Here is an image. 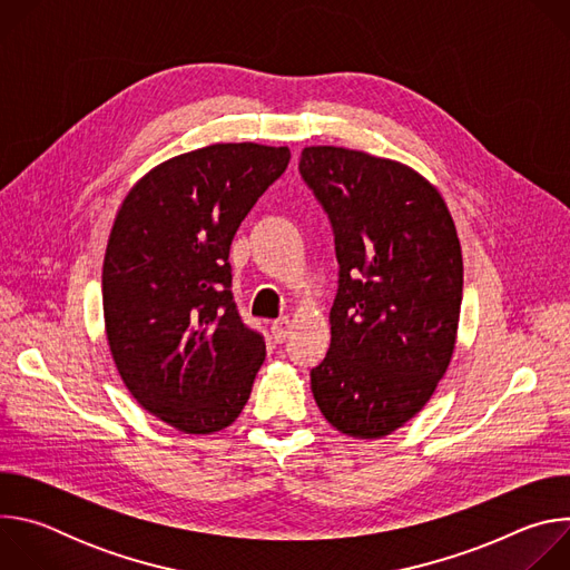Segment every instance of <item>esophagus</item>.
Listing matches in <instances>:
<instances>
[{
	"label": "esophagus",
	"instance_id": "1",
	"mask_svg": "<svg viewBox=\"0 0 570 570\" xmlns=\"http://www.w3.org/2000/svg\"><path fill=\"white\" fill-rule=\"evenodd\" d=\"M271 332H273L275 343H284V341L288 338V332H291V320H288V317H279V320H275V322H273V327H271Z\"/></svg>",
	"mask_w": 570,
	"mask_h": 570
}]
</instances>
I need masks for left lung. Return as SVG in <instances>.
<instances>
[{
	"instance_id": "1",
	"label": "left lung",
	"mask_w": 570,
	"mask_h": 570,
	"mask_svg": "<svg viewBox=\"0 0 570 570\" xmlns=\"http://www.w3.org/2000/svg\"><path fill=\"white\" fill-rule=\"evenodd\" d=\"M299 176L338 259L332 345L311 390L341 433L383 438L424 409L449 367L462 302L455 225L438 189L394 159L308 146Z\"/></svg>"
}]
</instances>
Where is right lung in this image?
I'll list each match as a JSON object with an SVG mask.
<instances>
[{
  "label": "right lung",
  "instance_id": "add662e5",
  "mask_svg": "<svg viewBox=\"0 0 570 570\" xmlns=\"http://www.w3.org/2000/svg\"><path fill=\"white\" fill-rule=\"evenodd\" d=\"M291 150L214 144L146 174L126 196L104 259L115 365L139 405L183 433L229 426L250 399L264 336L232 295V238Z\"/></svg>",
  "mask_w": 570,
  "mask_h": 570
}]
</instances>
